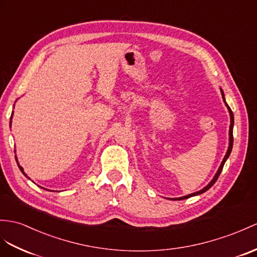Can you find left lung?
Returning <instances> with one entry per match:
<instances>
[{
	"label": "left lung",
	"mask_w": 257,
	"mask_h": 257,
	"mask_svg": "<svg viewBox=\"0 0 257 257\" xmlns=\"http://www.w3.org/2000/svg\"><path fill=\"white\" fill-rule=\"evenodd\" d=\"M221 90V95H222V99H223V101H224V104L227 105V108H228V110H229V113H230V128H229V147H228V150H227V154H226V156H224V158H223V160H222V162H221V165H220V167H219V169H218V171L216 172V174H215V177H214V179H212L210 182L206 185L203 190H201V191H198V192H195V193H192V194H189V195H186V196H182V197H178V198H173V199H177V201H181V199H186V198H189V197H192V196H195V195H199V194H203V193H205L206 191H208L210 187L215 184V182L217 181V179L219 178V176H220V173H221V171H222V168H223V165H224V162L227 161V159H228V157L230 156V154H231V150H232V146H233V123H234V117H233V113H232V111H231V109H230V107L229 105L227 104V102H226V100H224V95H223V91H222V89H220Z\"/></svg>",
	"instance_id": "obj_1"
}]
</instances>
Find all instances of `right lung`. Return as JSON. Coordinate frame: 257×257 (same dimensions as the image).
Here are the masks:
<instances>
[{
  "instance_id": "obj_1",
  "label": "right lung",
  "mask_w": 257,
  "mask_h": 257,
  "mask_svg": "<svg viewBox=\"0 0 257 257\" xmlns=\"http://www.w3.org/2000/svg\"><path fill=\"white\" fill-rule=\"evenodd\" d=\"M12 116H13V115H12ZM12 116H11V120H12ZM16 161H17V160H16ZM17 165H18V168H20V169H21V171H22V172L24 173V176H26V173H25V172H24V169H23V168H22V167L20 166V164H18V161H17ZM26 177H27V176H26Z\"/></svg>"
}]
</instances>
